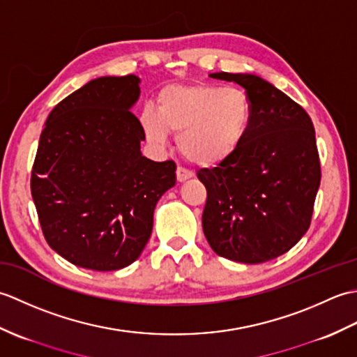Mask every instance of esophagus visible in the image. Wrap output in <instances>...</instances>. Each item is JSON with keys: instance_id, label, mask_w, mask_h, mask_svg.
I'll use <instances>...</instances> for the list:
<instances>
[{"instance_id": "esophagus-1", "label": "esophagus", "mask_w": 357, "mask_h": 357, "mask_svg": "<svg viewBox=\"0 0 357 357\" xmlns=\"http://www.w3.org/2000/svg\"><path fill=\"white\" fill-rule=\"evenodd\" d=\"M192 176H193V173L190 170L184 169V167H178V169H176V179L179 181V183H184L185 179L192 178Z\"/></svg>"}]
</instances>
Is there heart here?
Returning a JSON list of instances; mask_svg holds the SVG:
<instances>
[{"label": "heart", "instance_id": "obj_1", "mask_svg": "<svg viewBox=\"0 0 357 357\" xmlns=\"http://www.w3.org/2000/svg\"><path fill=\"white\" fill-rule=\"evenodd\" d=\"M252 119L253 104L244 90L193 84L164 89L158 96V110H144L141 124L151 142L164 144L174 132L187 159L215 165L236 153Z\"/></svg>", "mask_w": 357, "mask_h": 357}]
</instances>
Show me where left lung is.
Returning a JSON list of instances; mask_svg holds the SVG:
<instances>
[{
  "instance_id": "left-lung-1",
  "label": "left lung",
  "mask_w": 357,
  "mask_h": 357,
  "mask_svg": "<svg viewBox=\"0 0 357 357\" xmlns=\"http://www.w3.org/2000/svg\"><path fill=\"white\" fill-rule=\"evenodd\" d=\"M210 77L244 87L253 119L236 153L198 172L207 188L202 230L219 256L267 262L298 244L312 222L321 184L314 127L298 102L256 75Z\"/></svg>"
}]
</instances>
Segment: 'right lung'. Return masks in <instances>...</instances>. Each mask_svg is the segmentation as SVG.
Returning a JSON list of instances; mask_svg holds the SVG:
<instances>
[{"mask_svg": "<svg viewBox=\"0 0 357 357\" xmlns=\"http://www.w3.org/2000/svg\"><path fill=\"white\" fill-rule=\"evenodd\" d=\"M139 78L102 77L58 102L45 121L30 190L47 244L82 268L112 271L138 259L176 164L141 153L130 112Z\"/></svg>", "mask_w": 357, "mask_h": 357, "instance_id": "1", "label": "right lung"}]
</instances>
